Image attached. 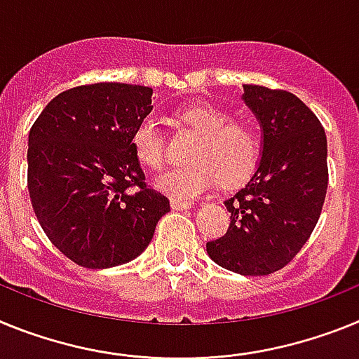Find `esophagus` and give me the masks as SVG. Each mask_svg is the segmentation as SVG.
Instances as JSON below:
<instances>
[{
    "mask_svg": "<svg viewBox=\"0 0 359 359\" xmlns=\"http://www.w3.org/2000/svg\"><path fill=\"white\" fill-rule=\"evenodd\" d=\"M191 202L188 201H180V198H171V208L177 211H182V210H189L191 208Z\"/></svg>",
    "mask_w": 359,
    "mask_h": 359,
    "instance_id": "34e87169",
    "label": "esophagus"
}]
</instances>
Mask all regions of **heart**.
<instances>
[{
    "label": "heart",
    "mask_w": 359,
    "mask_h": 359,
    "mask_svg": "<svg viewBox=\"0 0 359 359\" xmlns=\"http://www.w3.org/2000/svg\"><path fill=\"white\" fill-rule=\"evenodd\" d=\"M180 126L197 133L189 151V166L173 168L155 179L161 191L179 198L198 197L218 180L233 188L245 182L257 170L262 139L249 123L231 121V115L213 104H189L175 114ZM137 161L149 170H161L166 162V142L157 121L144 117L132 133Z\"/></svg>",
    "instance_id": "obj_1"
}]
</instances>
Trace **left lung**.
<instances>
[{
    "mask_svg": "<svg viewBox=\"0 0 359 359\" xmlns=\"http://www.w3.org/2000/svg\"><path fill=\"white\" fill-rule=\"evenodd\" d=\"M262 128V158L244 188L227 198V233L205 251L224 269L264 276L298 255L325 202L327 137L316 115L285 90L244 85Z\"/></svg>",
    "mask_w": 359,
    "mask_h": 359,
    "instance_id": "left-lung-1",
    "label": "left lung"
}]
</instances>
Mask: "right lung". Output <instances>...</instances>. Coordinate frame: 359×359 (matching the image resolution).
Returning <instances> with one entry per match:
<instances>
[{
  "label": "right lung",
  "mask_w": 359,
  "mask_h": 359,
  "mask_svg": "<svg viewBox=\"0 0 359 359\" xmlns=\"http://www.w3.org/2000/svg\"><path fill=\"white\" fill-rule=\"evenodd\" d=\"M151 93L124 83L76 86L52 99L30 128L34 213L77 266L108 269L133 260L170 211L162 193L146 188L132 148L133 130L154 108Z\"/></svg>",
  "instance_id": "1"
}]
</instances>
